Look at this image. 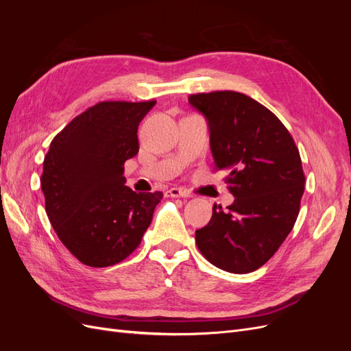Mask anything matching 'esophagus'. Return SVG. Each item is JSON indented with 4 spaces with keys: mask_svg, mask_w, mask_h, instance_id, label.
<instances>
[{
    "mask_svg": "<svg viewBox=\"0 0 351 351\" xmlns=\"http://www.w3.org/2000/svg\"><path fill=\"white\" fill-rule=\"evenodd\" d=\"M165 196L167 197H190V195L187 192H184V190H182V189H177V187L167 190Z\"/></svg>",
    "mask_w": 351,
    "mask_h": 351,
    "instance_id": "obj_1",
    "label": "esophagus"
}]
</instances>
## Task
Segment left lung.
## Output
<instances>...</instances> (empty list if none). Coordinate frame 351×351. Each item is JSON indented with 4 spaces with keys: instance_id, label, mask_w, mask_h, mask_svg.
<instances>
[{
    "instance_id": "left-lung-1",
    "label": "left lung",
    "mask_w": 351,
    "mask_h": 351,
    "mask_svg": "<svg viewBox=\"0 0 351 351\" xmlns=\"http://www.w3.org/2000/svg\"><path fill=\"white\" fill-rule=\"evenodd\" d=\"M189 104L205 117L215 168L226 171L234 202L214 205L196 230L202 254L217 268L247 274L261 268L293 230L304 190L300 154L268 108L246 95L197 93Z\"/></svg>"
}]
</instances>
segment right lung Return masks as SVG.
Masks as SVG:
<instances>
[{
    "instance_id": "right-lung-1",
    "label": "right lung",
    "mask_w": 351,
    "mask_h": 351,
    "mask_svg": "<svg viewBox=\"0 0 351 351\" xmlns=\"http://www.w3.org/2000/svg\"><path fill=\"white\" fill-rule=\"evenodd\" d=\"M149 102H99L49 145L40 177L47 215L82 263L111 267L139 246L162 193L124 186V162L139 152L137 127Z\"/></svg>"
}]
</instances>
